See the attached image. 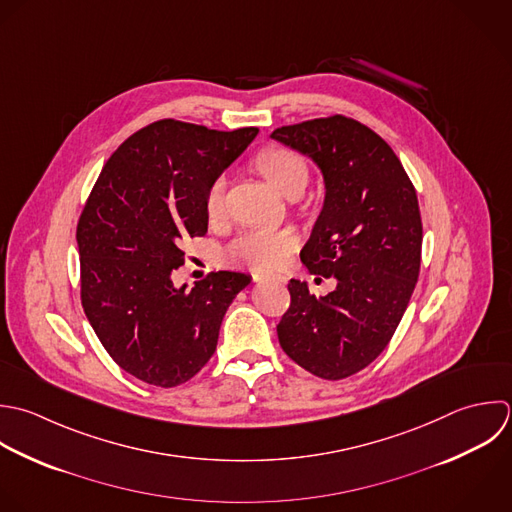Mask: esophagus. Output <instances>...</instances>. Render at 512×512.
Returning <instances> with one entry per match:
<instances>
[{
	"instance_id": "obj_1",
	"label": "esophagus",
	"mask_w": 512,
	"mask_h": 512,
	"mask_svg": "<svg viewBox=\"0 0 512 512\" xmlns=\"http://www.w3.org/2000/svg\"><path fill=\"white\" fill-rule=\"evenodd\" d=\"M253 279H255L257 283H269V281H273V283H279V285H283V283H285V277H265V275H253Z\"/></svg>"
}]
</instances>
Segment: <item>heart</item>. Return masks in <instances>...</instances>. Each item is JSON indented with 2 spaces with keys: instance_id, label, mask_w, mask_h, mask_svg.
Instances as JSON below:
<instances>
[{
  "instance_id": "1",
  "label": "heart",
  "mask_w": 512,
  "mask_h": 512,
  "mask_svg": "<svg viewBox=\"0 0 512 512\" xmlns=\"http://www.w3.org/2000/svg\"><path fill=\"white\" fill-rule=\"evenodd\" d=\"M253 169L283 197L297 199L309 183L307 161L283 147H265L253 157ZM209 219H219L225 213V179H215L205 195ZM299 237L291 229L281 231H245L227 249L231 261L247 265L261 273H271L283 267L297 251Z\"/></svg>"
}]
</instances>
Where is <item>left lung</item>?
Instances as JSON below:
<instances>
[{"label": "left lung", "instance_id": "1", "mask_svg": "<svg viewBox=\"0 0 512 512\" xmlns=\"http://www.w3.org/2000/svg\"><path fill=\"white\" fill-rule=\"evenodd\" d=\"M271 137L323 173L325 203L301 261L313 275L337 279L325 297L289 281L279 343L305 371L339 381L385 351L411 301L423 245L417 191L389 143L351 117L285 125Z\"/></svg>", "mask_w": 512, "mask_h": 512}]
</instances>
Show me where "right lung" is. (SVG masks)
Returning a JSON list of instances; mask_svg holds the SVG:
<instances>
[{
    "mask_svg": "<svg viewBox=\"0 0 512 512\" xmlns=\"http://www.w3.org/2000/svg\"><path fill=\"white\" fill-rule=\"evenodd\" d=\"M257 133L155 121L115 149L87 197L75 235L81 305L109 357L143 383L169 389L195 377L251 283L217 271L187 291L171 271L185 263L183 241L207 233L209 185Z\"/></svg>",
    "mask_w": 512,
    "mask_h": 512,
    "instance_id": "1",
    "label": "right lung"
}]
</instances>
